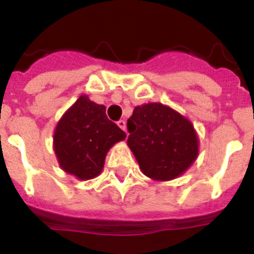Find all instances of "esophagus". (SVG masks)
<instances>
[{"label": "esophagus", "mask_w": 254, "mask_h": 254, "mask_svg": "<svg viewBox=\"0 0 254 254\" xmlns=\"http://www.w3.org/2000/svg\"><path fill=\"white\" fill-rule=\"evenodd\" d=\"M117 125H118V127H120L121 129H123V131H126V121L121 120L117 122Z\"/></svg>", "instance_id": "1"}]
</instances>
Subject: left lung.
I'll list each match as a JSON object with an SVG mask.
<instances>
[{
	"instance_id": "8db88e82",
	"label": "left lung",
	"mask_w": 254,
	"mask_h": 254,
	"mask_svg": "<svg viewBox=\"0 0 254 254\" xmlns=\"http://www.w3.org/2000/svg\"><path fill=\"white\" fill-rule=\"evenodd\" d=\"M127 129V145L143 174L155 181L177 178L198 154L192 123L160 103L134 108Z\"/></svg>"
}]
</instances>
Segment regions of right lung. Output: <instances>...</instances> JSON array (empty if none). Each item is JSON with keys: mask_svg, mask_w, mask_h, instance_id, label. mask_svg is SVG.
<instances>
[{"mask_svg": "<svg viewBox=\"0 0 254 254\" xmlns=\"http://www.w3.org/2000/svg\"><path fill=\"white\" fill-rule=\"evenodd\" d=\"M126 133L108 120L104 105L80 96L58 122L55 151L64 172L86 181L99 176L105 155Z\"/></svg>", "mask_w": 254, "mask_h": 254, "instance_id": "right-lung-1", "label": "right lung"}]
</instances>
